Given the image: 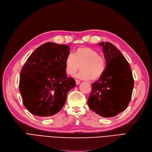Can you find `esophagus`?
I'll use <instances>...</instances> for the list:
<instances>
[{
  "instance_id": "obj_1",
  "label": "esophagus",
  "mask_w": 152,
  "mask_h": 152,
  "mask_svg": "<svg viewBox=\"0 0 152 152\" xmlns=\"http://www.w3.org/2000/svg\"><path fill=\"white\" fill-rule=\"evenodd\" d=\"M80 80H76V84L77 85H80Z\"/></svg>"
}]
</instances>
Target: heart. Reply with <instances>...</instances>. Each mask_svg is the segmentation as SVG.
Here are the masks:
<instances>
[{
	"label": "heart",
	"instance_id": "obj_1",
	"mask_svg": "<svg viewBox=\"0 0 152 152\" xmlns=\"http://www.w3.org/2000/svg\"><path fill=\"white\" fill-rule=\"evenodd\" d=\"M65 70L69 75H74L80 69L77 77L81 80L95 81L100 79L105 69L104 57L93 48L82 47L77 48L74 56L68 55L65 58Z\"/></svg>",
	"mask_w": 152,
	"mask_h": 152
}]
</instances>
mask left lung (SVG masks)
<instances>
[{"label":"left lung","mask_w":152,"mask_h":152,"mask_svg":"<svg viewBox=\"0 0 152 152\" xmlns=\"http://www.w3.org/2000/svg\"><path fill=\"white\" fill-rule=\"evenodd\" d=\"M106 61L104 74L93 83L88 105L104 117H112L124 111L131 100L134 80L128 62L120 50L109 42L99 43Z\"/></svg>","instance_id":"left-lung-1"}]
</instances>
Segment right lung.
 Returning a JSON list of instances; mask_svg holds the SVG:
<instances>
[{
	"label": "right lung",
	"instance_id": "add662e5",
	"mask_svg": "<svg viewBox=\"0 0 152 152\" xmlns=\"http://www.w3.org/2000/svg\"><path fill=\"white\" fill-rule=\"evenodd\" d=\"M70 47L52 42L43 44L22 67L19 88L23 104L32 114L46 117L59 112L75 80L67 77L65 58Z\"/></svg>",
	"mask_w": 152,
	"mask_h": 152
}]
</instances>
